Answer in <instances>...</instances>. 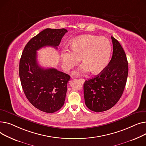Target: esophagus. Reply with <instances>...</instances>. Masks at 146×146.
<instances>
[{"label":"esophagus","mask_w":146,"mask_h":146,"mask_svg":"<svg viewBox=\"0 0 146 146\" xmlns=\"http://www.w3.org/2000/svg\"><path fill=\"white\" fill-rule=\"evenodd\" d=\"M79 81L81 82V83H84L85 82V80L84 79H79Z\"/></svg>","instance_id":"34e87169"}]
</instances>
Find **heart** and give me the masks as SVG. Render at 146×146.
Instances as JSON below:
<instances>
[{
    "mask_svg": "<svg viewBox=\"0 0 146 146\" xmlns=\"http://www.w3.org/2000/svg\"><path fill=\"white\" fill-rule=\"evenodd\" d=\"M71 48L72 51L65 49L61 53L64 69L70 70L80 63L82 58L84 64L80 72L85 74L91 71L94 74H98L106 69L112 50L107 39L94 35L76 38L71 42Z\"/></svg>",
    "mask_w": 146,
    "mask_h": 146,
    "instance_id": "heart-1",
    "label": "heart"
}]
</instances>
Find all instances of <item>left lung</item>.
<instances>
[{
  "label": "left lung",
  "instance_id": "left-lung-1",
  "mask_svg": "<svg viewBox=\"0 0 146 146\" xmlns=\"http://www.w3.org/2000/svg\"><path fill=\"white\" fill-rule=\"evenodd\" d=\"M113 56L106 69L84 84L86 106L95 112H102L114 106L123 93L128 76L127 56L119 42L111 36Z\"/></svg>",
  "mask_w": 146,
  "mask_h": 146
}]
</instances>
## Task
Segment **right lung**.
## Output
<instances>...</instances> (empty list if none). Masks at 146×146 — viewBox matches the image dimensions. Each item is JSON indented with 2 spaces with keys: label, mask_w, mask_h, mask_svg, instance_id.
Instances as JSON below:
<instances>
[{
  "label": "right lung",
  "mask_w": 146,
  "mask_h": 146,
  "mask_svg": "<svg viewBox=\"0 0 146 146\" xmlns=\"http://www.w3.org/2000/svg\"><path fill=\"white\" fill-rule=\"evenodd\" d=\"M68 31L47 28L26 45L19 62V76L26 97L37 109L47 113L57 111L64 104L67 84L71 76L55 68H41L36 51L45 46L57 49Z\"/></svg>",
  "instance_id": "1"
}]
</instances>
